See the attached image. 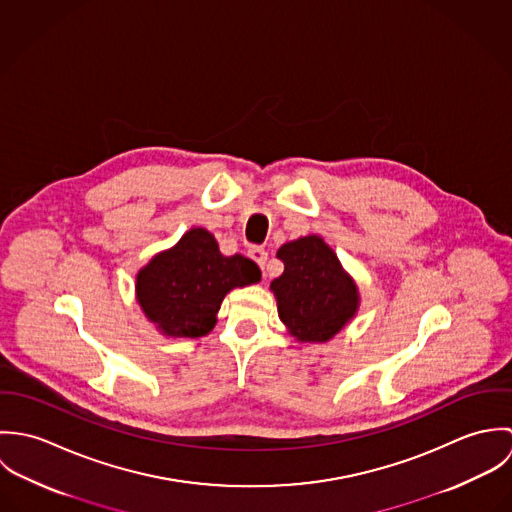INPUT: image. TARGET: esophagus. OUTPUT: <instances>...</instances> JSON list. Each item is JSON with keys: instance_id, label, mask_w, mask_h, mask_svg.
Returning <instances> with one entry per match:
<instances>
[{"instance_id": "obj_1", "label": "esophagus", "mask_w": 512, "mask_h": 512, "mask_svg": "<svg viewBox=\"0 0 512 512\" xmlns=\"http://www.w3.org/2000/svg\"><path fill=\"white\" fill-rule=\"evenodd\" d=\"M248 256L264 270V266H266V260H268V252L264 250V248H258V246H254V248H250L248 250Z\"/></svg>"}]
</instances>
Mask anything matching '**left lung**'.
<instances>
[{"instance_id": "8db88e82", "label": "left lung", "mask_w": 512, "mask_h": 512, "mask_svg": "<svg viewBox=\"0 0 512 512\" xmlns=\"http://www.w3.org/2000/svg\"><path fill=\"white\" fill-rule=\"evenodd\" d=\"M284 274L270 284L278 315L301 343L333 339L357 313L359 288L321 236L309 234L278 250Z\"/></svg>"}]
</instances>
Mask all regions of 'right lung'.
<instances>
[{"mask_svg": "<svg viewBox=\"0 0 512 512\" xmlns=\"http://www.w3.org/2000/svg\"><path fill=\"white\" fill-rule=\"evenodd\" d=\"M260 276L250 258L220 254L209 230L191 228L138 272L136 295L163 335L197 339L213 331L224 295L260 282Z\"/></svg>", "mask_w": 512, "mask_h": 512, "instance_id": "right-lung-1", "label": "right lung"}]
</instances>
